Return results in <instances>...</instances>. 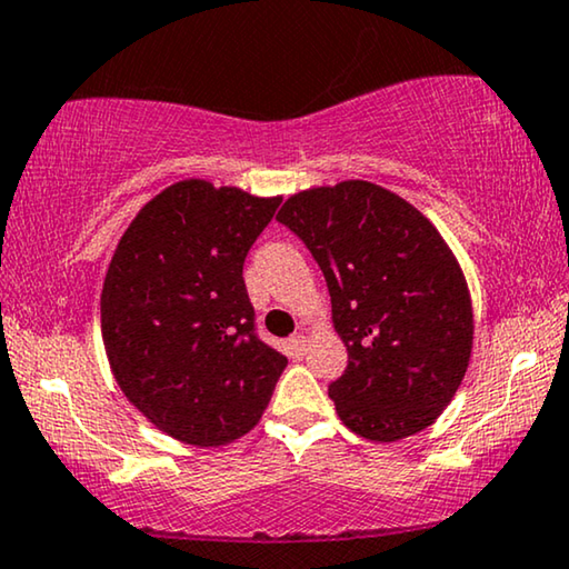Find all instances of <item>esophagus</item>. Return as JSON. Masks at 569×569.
<instances>
[{"mask_svg": "<svg viewBox=\"0 0 569 569\" xmlns=\"http://www.w3.org/2000/svg\"><path fill=\"white\" fill-rule=\"evenodd\" d=\"M286 350H288V356H291V358H301L303 350H307V338H303L301 332L291 335V338H288V342H286Z\"/></svg>", "mask_w": 569, "mask_h": 569, "instance_id": "obj_1", "label": "esophagus"}]
</instances>
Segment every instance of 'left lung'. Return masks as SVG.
Segmentation results:
<instances>
[{"instance_id":"obj_1","label":"left lung","mask_w":569,"mask_h":569,"mask_svg":"<svg viewBox=\"0 0 569 569\" xmlns=\"http://www.w3.org/2000/svg\"><path fill=\"white\" fill-rule=\"evenodd\" d=\"M307 244L332 299L348 366L330 383L340 420L371 441L428 428L467 373L471 301L443 237L373 182L291 196L276 216Z\"/></svg>"}]
</instances>
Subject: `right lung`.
Instances as JSON below:
<instances>
[{
    "label": "right lung",
    "instance_id": "add662e5",
    "mask_svg": "<svg viewBox=\"0 0 569 569\" xmlns=\"http://www.w3.org/2000/svg\"><path fill=\"white\" fill-rule=\"evenodd\" d=\"M281 198L182 180L141 208L102 286L118 387L159 430L223 446L262 418L286 356L260 340L242 266Z\"/></svg>",
    "mask_w": 569,
    "mask_h": 569
}]
</instances>
